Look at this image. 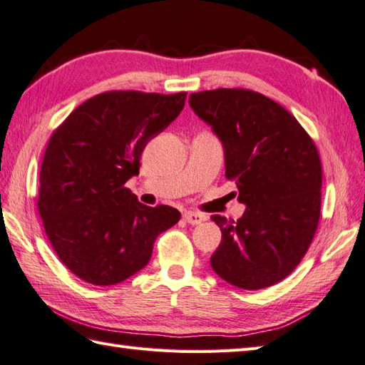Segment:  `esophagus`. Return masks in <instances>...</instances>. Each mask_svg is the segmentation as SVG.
Returning a JSON list of instances; mask_svg holds the SVG:
<instances>
[{"label":"esophagus","mask_w":365,"mask_h":365,"mask_svg":"<svg viewBox=\"0 0 365 365\" xmlns=\"http://www.w3.org/2000/svg\"><path fill=\"white\" fill-rule=\"evenodd\" d=\"M183 218L188 224H200V222L207 221V216L202 213H197V212H185Z\"/></svg>","instance_id":"34e87169"}]
</instances>
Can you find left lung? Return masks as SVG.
Here are the masks:
<instances>
[{
  "label": "left lung",
  "mask_w": 365,
  "mask_h": 365,
  "mask_svg": "<svg viewBox=\"0 0 365 365\" xmlns=\"http://www.w3.org/2000/svg\"><path fill=\"white\" fill-rule=\"evenodd\" d=\"M190 106L221 139L226 177L246 205L237 221L212 216L222 234L213 271L245 290L281 282L320 220L322 161L312 138L284 106L250 89L195 92Z\"/></svg>",
  "instance_id": "1"
}]
</instances>
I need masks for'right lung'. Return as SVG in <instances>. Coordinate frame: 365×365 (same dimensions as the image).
<instances>
[{"label": "right lung", "mask_w": 365, "mask_h": 365, "mask_svg": "<svg viewBox=\"0 0 365 365\" xmlns=\"http://www.w3.org/2000/svg\"><path fill=\"white\" fill-rule=\"evenodd\" d=\"M187 92L110 91L92 97L53 131L41 168L37 208L61 262L83 281L114 285L143 269L161 232L180 220L125 188L147 143L185 106Z\"/></svg>", "instance_id": "right-lung-1"}]
</instances>
